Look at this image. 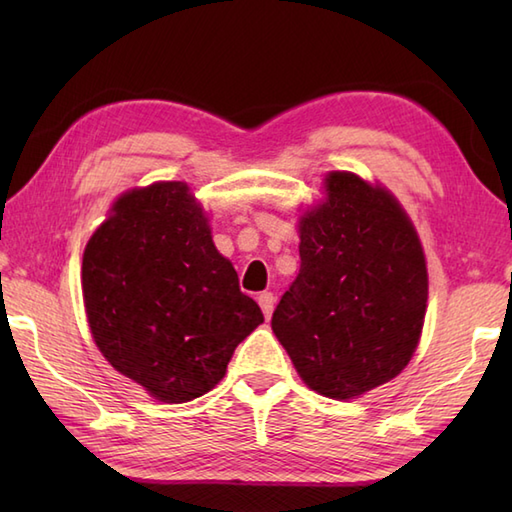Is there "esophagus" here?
<instances>
[{"mask_svg": "<svg viewBox=\"0 0 512 512\" xmlns=\"http://www.w3.org/2000/svg\"><path fill=\"white\" fill-rule=\"evenodd\" d=\"M257 301H259V308H262V312H264V317L270 319V314H273V310H275L273 292H262V295L257 297Z\"/></svg>", "mask_w": 512, "mask_h": 512, "instance_id": "obj_1", "label": "esophagus"}]
</instances>
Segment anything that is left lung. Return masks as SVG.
Masks as SVG:
<instances>
[{"label":"left lung","mask_w":512,"mask_h":512,"mask_svg":"<svg viewBox=\"0 0 512 512\" xmlns=\"http://www.w3.org/2000/svg\"><path fill=\"white\" fill-rule=\"evenodd\" d=\"M299 237V275L270 325L303 383L336 400L389 383L416 352L429 297L405 209L385 187L332 171Z\"/></svg>","instance_id":"left-lung-1"}]
</instances>
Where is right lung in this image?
I'll return each mask as SVG.
<instances>
[{
    "mask_svg": "<svg viewBox=\"0 0 512 512\" xmlns=\"http://www.w3.org/2000/svg\"><path fill=\"white\" fill-rule=\"evenodd\" d=\"M81 270L96 347L160 402L211 391L235 347L264 323L184 182L123 193L85 246Z\"/></svg>",
    "mask_w": 512,
    "mask_h": 512,
    "instance_id": "obj_1",
    "label": "right lung"
}]
</instances>
